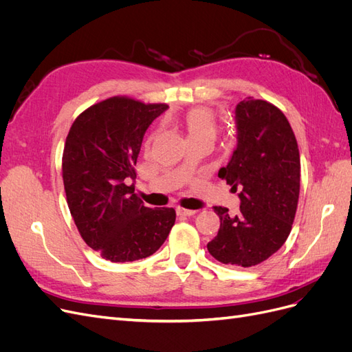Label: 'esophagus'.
<instances>
[{
  "mask_svg": "<svg viewBox=\"0 0 352 352\" xmlns=\"http://www.w3.org/2000/svg\"><path fill=\"white\" fill-rule=\"evenodd\" d=\"M176 211H177L179 216H194L197 212L195 210H188V208H182V207H177Z\"/></svg>",
  "mask_w": 352,
  "mask_h": 352,
  "instance_id": "1",
  "label": "esophagus"
}]
</instances>
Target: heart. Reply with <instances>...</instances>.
Segmentation results:
<instances>
[{
    "mask_svg": "<svg viewBox=\"0 0 352 352\" xmlns=\"http://www.w3.org/2000/svg\"><path fill=\"white\" fill-rule=\"evenodd\" d=\"M184 126L189 141L197 140V138L201 136L214 138L217 129L214 114L206 107L190 109L184 117Z\"/></svg>",
    "mask_w": 352,
    "mask_h": 352,
    "instance_id": "heart-1",
    "label": "heart"
}]
</instances>
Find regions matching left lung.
Instances as JSON below:
<instances>
[{
    "label": "left lung",
    "mask_w": 352,
    "mask_h": 352,
    "mask_svg": "<svg viewBox=\"0 0 352 352\" xmlns=\"http://www.w3.org/2000/svg\"><path fill=\"white\" fill-rule=\"evenodd\" d=\"M238 146L219 170L239 190L241 214L214 207L220 217L208 252L223 264L252 267L267 260L287 239L300 198L301 162L286 116L264 100L248 97L236 105Z\"/></svg>",
    "instance_id": "left-lung-1"
}]
</instances>
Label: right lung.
Listing matches in <instances>:
<instances>
[{"instance_id":"1","label":"right lung","mask_w":352,"mask_h":352,"mask_svg":"<svg viewBox=\"0 0 352 352\" xmlns=\"http://www.w3.org/2000/svg\"><path fill=\"white\" fill-rule=\"evenodd\" d=\"M167 104L111 97L73 122L63 151L70 214L89 248L111 263L153 255L168 236L175 208H148L131 180L144 135Z\"/></svg>"}]
</instances>
